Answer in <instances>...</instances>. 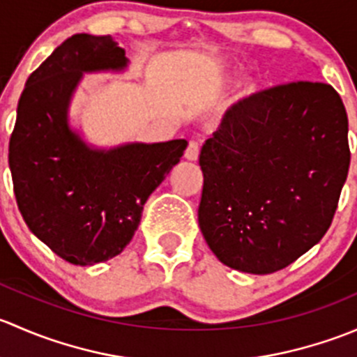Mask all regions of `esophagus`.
<instances>
[{
	"label": "esophagus",
	"instance_id": "1",
	"mask_svg": "<svg viewBox=\"0 0 357 357\" xmlns=\"http://www.w3.org/2000/svg\"><path fill=\"white\" fill-rule=\"evenodd\" d=\"M200 153V143L199 142H190L188 149L185 152V158L186 160H197Z\"/></svg>",
	"mask_w": 357,
	"mask_h": 357
}]
</instances>
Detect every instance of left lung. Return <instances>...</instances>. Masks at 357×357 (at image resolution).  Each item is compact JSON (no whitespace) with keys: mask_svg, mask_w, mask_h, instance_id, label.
<instances>
[{"mask_svg":"<svg viewBox=\"0 0 357 357\" xmlns=\"http://www.w3.org/2000/svg\"><path fill=\"white\" fill-rule=\"evenodd\" d=\"M347 132L326 82H289L229 107L199 158V225L215 257L269 275L316 245L347 179Z\"/></svg>","mask_w":357,"mask_h":357,"instance_id":"1","label":"left lung"}]
</instances>
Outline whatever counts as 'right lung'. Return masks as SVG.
Returning a JSON list of instances; mask_svg holds the SVG:
<instances>
[{
    "instance_id": "right-lung-1",
    "label": "right lung",
    "mask_w": 357,
    "mask_h": 357,
    "mask_svg": "<svg viewBox=\"0 0 357 357\" xmlns=\"http://www.w3.org/2000/svg\"><path fill=\"white\" fill-rule=\"evenodd\" d=\"M112 36L74 34L29 75L10 136L13 193L25 225L56 255L89 266L121 254L143 205L188 142L91 150L68 129L67 107L82 72L126 67Z\"/></svg>"
}]
</instances>
